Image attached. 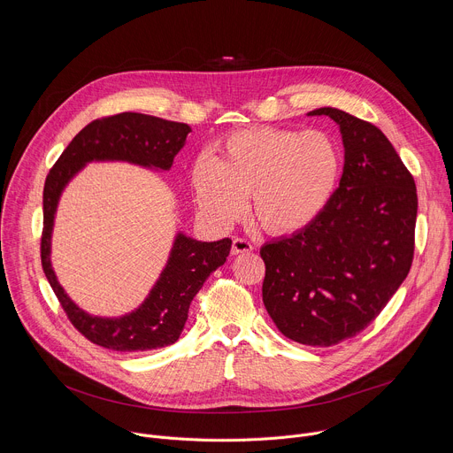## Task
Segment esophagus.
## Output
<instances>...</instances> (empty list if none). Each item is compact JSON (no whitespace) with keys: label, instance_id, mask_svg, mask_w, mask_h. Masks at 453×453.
I'll return each mask as SVG.
<instances>
[{"label":"esophagus","instance_id":"obj_1","mask_svg":"<svg viewBox=\"0 0 453 453\" xmlns=\"http://www.w3.org/2000/svg\"><path fill=\"white\" fill-rule=\"evenodd\" d=\"M252 250V243L245 238H234L233 245H231V254H242V252H250Z\"/></svg>","mask_w":453,"mask_h":453}]
</instances>
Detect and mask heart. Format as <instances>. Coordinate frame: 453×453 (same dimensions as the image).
Wrapping results in <instances>:
<instances>
[{
	"mask_svg": "<svg viewBox=\"0 0 453 453\" xmlns=\"http://www.w3.org/2000/svg\"><path fill=\"white\" fill-rule=\"evenodd\" d=\"M342 172L337 142L322 131L254 127L229 134L215 161L201 157L191 184L203 213L233 224L250 201V217L273 234L311 226L332 203Z\"/></svg>",
	"mask_w": 453,
	"mask_h": 453,
	"instance_id": "heart-1",
	"label": "heart"
}]
</instances>
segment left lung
Segmentation results:
<instances>
[{"label":"left lung","instance_id":"left-lung-1","mask_svg":"<svg viewBox=\"0 0 453 453\" xmlns=\"http://www.w3.org/2000/svg\"><path fill=\"white\" fill-rule=\"evenodd\" d=\"M344 172L328 208L306 229L265 243L264 304L278 330L304 346L355 337L389 303L414 257L416 182L385 134L334 107Z\"/></svg>","mask_w":453,"mask_h":453}]
</instances>
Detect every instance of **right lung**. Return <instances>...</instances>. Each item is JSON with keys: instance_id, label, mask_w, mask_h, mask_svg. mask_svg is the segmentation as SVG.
<instances>
[{"instance_id": "add662e5", "label": "right lung", "mask_w": 453, "mask_h": 453, "mask_svg": "<svg viewBox=\"0 0 453 453\" xmlns=\"http://www.w3.org/2000/svg\"><path fill=\"white\" fill-rule=\"evenodd\" d=\"M191 128L142 112H119L91 121L51 166L42 191L41 264L62 310L88 341L119 353H138L173 344L188 319L191 299L213 271L224 265L231 240L197 242L177 234L168 264L145 303L119 319L93 317L81 310L58 285L50 264V238L64 186L89 161H128L170 170Z\"/></svg>"}]
</instances>
